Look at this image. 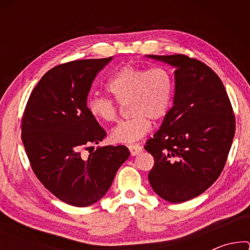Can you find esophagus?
I'll use <instances>...</instances> for the list:
<instances>
[{
    "mask_svg": "<svg viewBox=\"0 0 250 250\" xmlns=\"http://www.w3.org/2000/svg\"><path fill=\"white\" fill-rule=\"evenodd\" d=\"M128 147L131 155H137L140 153V152H142V146L140 145H137V143H135V145H129Z\"/></svg>",
    "mask_w": 250,
    "mask_h": 250,
    "instance_id": "obj_1",
    "label": "esophagus"
}]
</instances>
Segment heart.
<instances>
[{
	"instance_id": "b5f03b06",
	"label": "heart",
	"mask_w": 250,
	"mask_h": 250,
	"mask_svg": "<svg viewBox=\"0 0 250 250\" xmlns=\"http://www.w3.org/2000/svg\"><path fill=\"white\" fill-rule=\"evenodd\" d=\"M107 90L118 104H128L131 118L120 122L111 132V140L132 143L151 130V119L159 120L167 115L174 95V83L164 67L152 68L126 65L112 76ZM91 117L103 124L117 120L118 107L111 99L92 97L88 101Z\"/></svg>"
}]
</instances>
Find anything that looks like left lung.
I'll return each mask as SVG.
<instances>
[{
	"mask_svg": "<svg viewBox=\"0 0 250 250\" xmlns=\"http://www.w3.org/2000/svg\"><path fill=\"white\" fill-rule=\"evenodd\" d=\"M174 67L173 107L145 149L153 155V191L182 203L201 195L221 175L235 135V116L218 76L185 55H146Z\"/></svg>",
	"mask_w": 250,
	"mask_h": 250,
	"instance_id": "1",
	"label": "left lung"
}]
</instances>
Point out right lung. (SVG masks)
I'll list each match as a JSON object with an SVG mask.
<instances>
[{
    "label": "right lung",
    "instance_id": "obj_1",
    "mask_svg": "<svg viewBox=\"0 0 250 250\" xmlns=\"http://www.w3.org/2000/svg\"><path fill=\"white\" fill-rule=\"evenodd\" d=\"M112 57L58 65L34 88L22 118V141L37 179L67 204L84 207L108 192L130 152L125 146L98 145L105 131L88 111L87 98L97 74Z\"/></svg>",
    "mask_w": 250,
    "mask_h": 250
}]
</instances>
